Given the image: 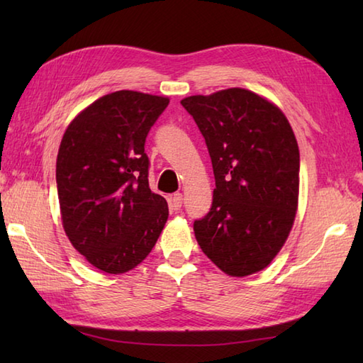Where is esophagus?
Wrapping results in <instances>:
<instances>
[{
	"label": "esophagus",
	"mask_w": 363,
	"mask_h": 363,
	"mask_svg": "<svg viewBox=\"0 0 363 363\" xmlns=\"http://www.w3.org/2000/svg\"><path fill=\"white\" fill-rule=\"evenodd\" d=\"M182 206V195L181 194H174L169 199V207H172V211H179Z\"/></svg>",
	"instance_id": "1"
}]
</instances>
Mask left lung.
I'll list each match as a JSON object with an SVG mask.
<instances>
[{
	"mask_svg": "<svg viewBox=\"0 0 363 363\" xmlns=\"http://www.w3.org/2000/svg\"><path fill=\"white\" fill-rule=\"evenodd\" d=\"M206 140L215 189L195 220L198 245L221 272L264 269L287 240L299 191V150L281 109L245 89L184 98Z\"/></svg>",
	"mask_w": 363,
	"mask_h": 363,
	"instance_id": "8db88e82",
	"label": "left lung"
}]
</instances>
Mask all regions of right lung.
<instances>
[{"label":"right lung","mask_w":363,"mask_h":363,"mask_svg":"<svg viewBox=\"0 0 363 363\" xmlns=\"http://www.w3.org/2000/svg\"><path fill=\"white\" fill-rule=\"evenodd\" d=\"M169 99L133 90L101 96L60 142L56 182L68 240L91 265L126 273L148 256L168 218L148 184L145 142Z\"/></svg>","instance_id":"add662e5"}]
</instances>
